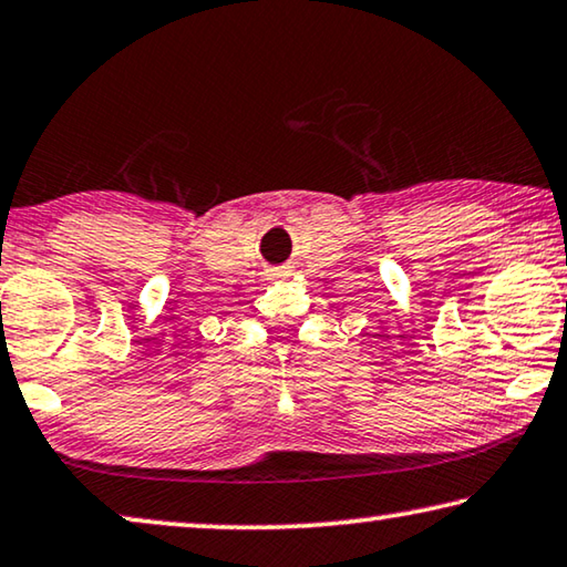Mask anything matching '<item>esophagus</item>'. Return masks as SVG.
Masks as SVG:
<instances>
[{"mask_svg": "<svg viewBox=\"0 0 567 567\" xmlns=\"http://www.w3.org/2000/svg\"><path fill=\"white\" fill-rule=\"evenodd\" d=\"M286 274H289V271H284V268H276V271H271L268 276H271L274 281H278V278H286Z\"/></svg>", "mask_w": 567, "mask_h": 567, "instance_id": "esophagus-1", "label": "esophagus"}]
</instances>
